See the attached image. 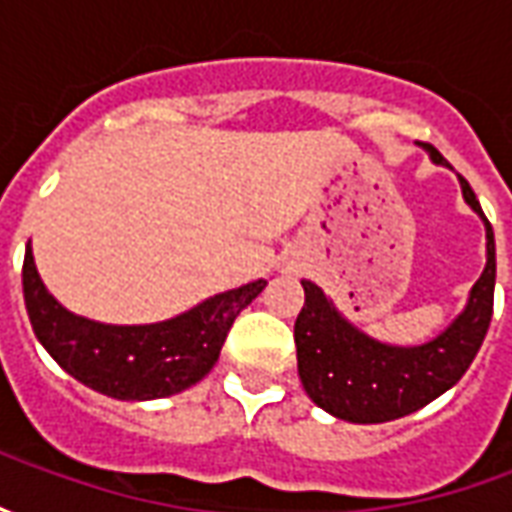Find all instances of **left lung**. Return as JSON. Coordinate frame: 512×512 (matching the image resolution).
Wrapping results in <instances>:
<instances>
[{
	"label": "left lung",
	"mask_w": 512,
	"mask_h": 512,
	"mask_svg": "<svg viewBox=\"0 0 512 512\" xmlns=\"http://www.w3.org/2000/svg\"><path fill=\"white\" fill-rule=\"evenodd\" d=\"M428 153L436 164H444L436 147H428ZM461 191L485 224V268L461 315L430 343L411 348L378 343L343 318L315 282L301 279L304 307L293 337L299 378L315 406L359 425L389 422L428 406L469 370L494 315L496 244L491 222L463 178Z\"/></svg>",
	"instance_id": "1"
}]
</instances>
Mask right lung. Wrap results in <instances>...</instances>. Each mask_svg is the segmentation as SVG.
<instances>
[{
    "label": "right lung",
    "instance_id": "1",
    "mask_svg": "<svg viewBox=\"0 0 512 512\" xmlns=\"http://www.w3.org/2000/svg\"><path fill=\"white\" fill-rule=\"evenodd\" d=\"M24 304L35 337L76 381L117 400L178 395L211 373L230 326L266 279L205 299L189 312L145 326H112L65 310L51 296L27 244Z\"/></svg>",
    "mask_w": 512,
    "mask_h": 512
}]
</instances>
